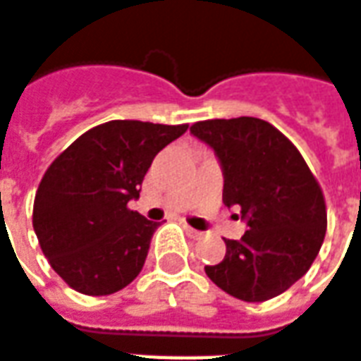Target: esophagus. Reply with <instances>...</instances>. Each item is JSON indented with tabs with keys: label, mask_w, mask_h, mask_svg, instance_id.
Returning <instances> with one entry per match:
<instances>
[{
	"label": "esophagus",
	"mask_w": 361,
	"mask_h": 361,
	"mask_svg": "<svg viewBox=\"0 0 361 361\" xmlns=\"http://www.w3.org/2000/svg\"><path fill=\"white\" fill-rule=\"evenodd\" d=\"M183 228H185V232L193 235V238H199V235H201V232H199V230H195V228H191V226H189V224H183Z\"/></svg>",
	"instance_id": "esophagus-1"
}]
</instances>
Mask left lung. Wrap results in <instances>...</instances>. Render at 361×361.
I'll return each instance as SVG.
<instances>
[{"mask_svg": "<svg viewBox=\"0 0 361 361\" xmlns=\"http://www.w3.org/2000/svg\"><path fill=\"white\" fill-rule=\"evenodd\" d=\"M219 158L222 201L242 212L247 232L224 240L226 255L207 276L243 302L286 292L310 271L326 232L325 197L292 142L259 118L207 119L191 126Z\"/></svg>", "mask_w": 361, "mask_h": 361, "instance_id": "1", "label": "left lung"}]
</instances>
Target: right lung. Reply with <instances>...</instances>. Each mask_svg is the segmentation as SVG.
<instances>
[{
	"label": "right lung",
	"instance_id": "1",
	"mask_svg": "<svg viewBox=\"0 0 361 361\" xmlns=\"http://www.w3.org/2000/svg\"><path fill=\"white\" fill-rule=\"evenodd\" d=\"M188 126L114 119L82 133L44 173L32 209L42 253L69 286L108 295L141 272L158 228L127 203L145 173Z\"/></svg>",
	"mask_w": 361,
	"mask_h": 361
}]
</instances>
